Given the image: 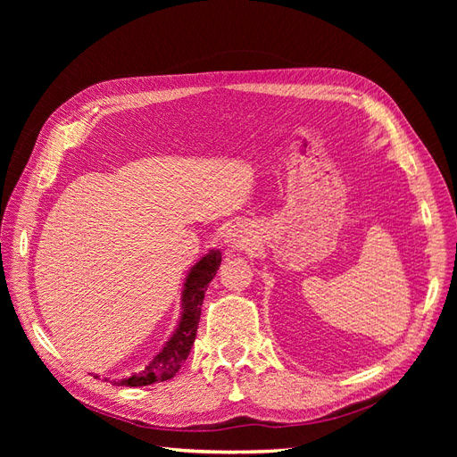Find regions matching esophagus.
<instances>
[{"label":"esophagus","mask_w":457,"mask_h":457,"mask_svg":"<svg viewBox=\"0 0 457 457\" xmlns=\"http://www.w3.org/2000/svg\"><path fill=\"white\" fill-rule=\"evenodd\" d=\"M225 244H227L228 250H232V252L245 250V247L252 244V237H250V234H247L245 230L237 228V227H232V228L227 232Z\"/></svg>","instance_id":"obj_1"}]
</instances>
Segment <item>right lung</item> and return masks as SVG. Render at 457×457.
Here are the masks:
<instances>
[{"mask_svg": "<svg viewBox=\"0 0 457 457\" xmlns=\"http://www.w3.org/2000/svg\"><path fill=\"white\" fill-rule=\"evenodd\" d=\"M219 265H220V252L212 250L190 269L185 282L183 297H181V305H183L181 320H179V326L173 331L170 341L163 345V349L152 358L150 364L141 373H135V376L128 379L110 381V383L126 385V386H143V385L168 381L179 370H181V364L187 361V356L196 339L205 289L213 280V276L217 274Z\"/></svg>", "mask_w": 457, "mask_h": 457, "instance_id": "obj_1", "label": "right lung"}]
</instances>
